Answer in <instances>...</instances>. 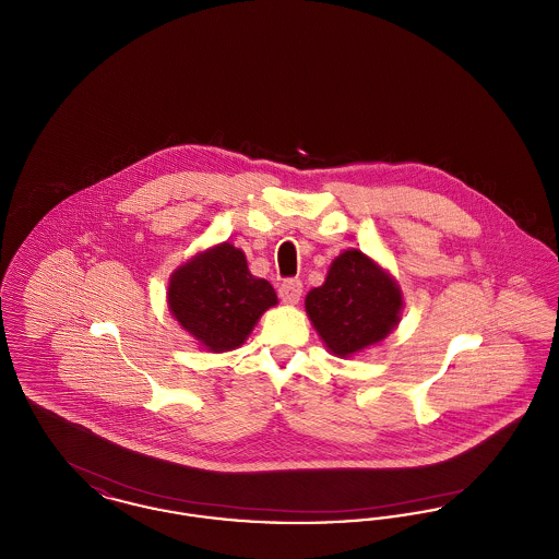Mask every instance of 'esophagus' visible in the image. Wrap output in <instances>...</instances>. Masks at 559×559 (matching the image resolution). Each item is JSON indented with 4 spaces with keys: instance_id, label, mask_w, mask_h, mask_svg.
<instances>
[{
    "instance_id": "esophagus-1",
    "label": "esophagus",
    "mask_w": 559,
    "mask_h": 559,
    "mask_svg": "<svg viewBox=\"0 0 559 559\" xmlns=\"http://www.w3.org/2000/svg\"><path fill=\"white\" fill-rule=\"evenodd\" d=\"M301 292H304V287H301V283L297 281V278H289V281H285L283 285H281V289H278V295H281V299L285 301V304H289V306H295L299 299H301Z\"/></svg>"
}]
</instances>
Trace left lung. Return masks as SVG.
Segmentation results:
<instances>
[{
    "mask_svg": "<svg viewBox=\"0 0 559 559\" xmlns=\"http://www.w3.org/2000/svg\"><path fill=\"white\" fill-rule=\"evenodd\" d=\"M402 310L404 295L396 278L354 247L342 251L324 283L306 295V314L337 358L379 346L399 326Z\"/></svg>",
    "mask_w": 559,
    "mask_h": 559,
    "instance_id": "1",
    "label": "left lung"
}]
</instances>
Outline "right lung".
I'll list each match as a JSON object with an SVG mask.
<instances>
[{
  "label": "right lung",
  "mask_w": 559,
  "mask_h": 559,
  "mask_svg": "<svg viewBox=\"0 0 559 559\" xmlns=\"http://www.w3.org/2000/svg\"><path fill=\"white\" fill-rule=\"evenodd\" d=\"M278 304L266 278L249 272L242 249L224 240L194 253L171 272L167 308L207 352H230L247 342L262 314Z\"/></svg>",
  "instance_id": "add662e5"
}]
</instances>
